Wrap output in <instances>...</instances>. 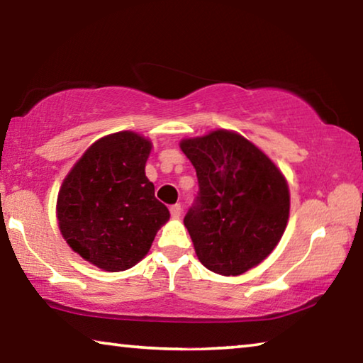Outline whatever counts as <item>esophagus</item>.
Segmentation results:
<instances>
[{
    "label": "esophagus",
    "mask_w": 363,
    "mask_h": 363,
    "mask_svg": "<svg viewBox=\"0 0 363 363\" xmlns=\"http://www.w3.org/2000/svg\"><path fill=\"white\" fill-rule=\"evenodd\" d=\"M169 213H171V216H173V218H179L181 213H182L181 205H179V203L171 205V206H169Z\"/></svg>",
    "instance_id": "obj_1"
}]
</instances>
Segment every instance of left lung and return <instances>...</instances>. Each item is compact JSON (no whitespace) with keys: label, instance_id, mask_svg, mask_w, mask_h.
Returning a JSON list of instances; mask_svg holds the SVG:
<instances>
[{"label":"left lung","instance_id":"obj_1","mask_svg":"<svg viewBox=\"0 0 363 363\" xmlns=\"http://www.w3.org/2000/svg\"><path fill=\"white\" fill-rule=\"evenodd\" d=\"M199 192L184 218L200 262L240 275L272 253L284 235L290 194L277 167L240 134L213 131L186 139Z\"/></svg>","mask_w":363,"mask_h":363}]
</instances>
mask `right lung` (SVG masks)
I'll return each mask as SVG.
<instances>
[{
	"mask_svg": "<svg viewBox=\"0 0 363 363\" xmlns=\"http://www.w3.org/2000/svg\"><path fill=\"white\" fill-rule=\"evenodd\" d=\"M150 147L136 133L110 134L84 152L60 187L57 219L64 238L108 272L143 259L169 218L144 171Z\"/></svg>",
	"mask_w": 363,
	"mask_h": 363,
	"instance_id": "obj_1",
	"label": "right lung"
}]
</instances>
